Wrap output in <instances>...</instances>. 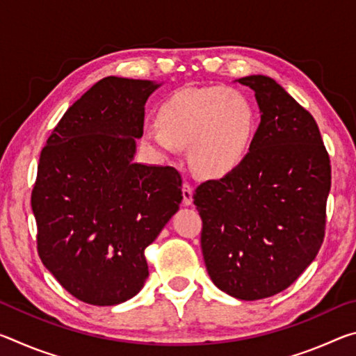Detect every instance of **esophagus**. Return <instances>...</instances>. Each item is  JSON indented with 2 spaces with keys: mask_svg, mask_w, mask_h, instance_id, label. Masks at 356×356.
<instances>
[{
  "mask_svg": "<svg viewBox=\"0 0 356 356\" xmlns=\"http://www.w3.org/2000/svg\"><path fill=\"white\" fill-rule=\"evenodd\" d=\"M182 196H184V206H191L193 204V188L188 184L182 185Z\"/></svg>",
  "mask_w": 356,
  "mask_h": 356,
  "instance_id": "obj_1",
  "label": "esophagus"
}]
</instances>
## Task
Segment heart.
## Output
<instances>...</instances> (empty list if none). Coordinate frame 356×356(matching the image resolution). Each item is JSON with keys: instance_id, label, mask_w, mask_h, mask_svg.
<instances>
[{"instance_id": "heart-1", "label": "heart", "mask_w": 356, "mask_h": 356, "mask_svg": "<svg viewBox=\"0 0 356 356\" xmlns=\"http://www.w3.org/2000/svg\"><path fill=\"white\" fill-rule=\"evenodd\" d=\"M159 124L144 130V144L159 156L188 147L190 163L200 176L226 177L242 166L257 127L252 102L225 86L186 88L161 104Z\"/></svg>"}]
</instances>
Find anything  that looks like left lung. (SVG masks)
Instances as JSON below:
<instances>
[{"label":"left lung","mask_w":356,"mask_h":356,"mask_svg":"<svg viewBox=\"0 0 356 356\" xmlns=\"http://www.w3.org/2000/svg\"><path fill=\"white\" fill-rule=\"evenodd\" d=\"M236 81L254 91L261 124L242 166L193 197L210 280L252 301L284 291L316 259L331 166L314 118L281 84L265 75Z\"/></svg>","instance_id":"1"}]
</instances>
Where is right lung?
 <instances>
[{
	"mask_svg": "<svg viewBox=\"0 0 356 356\" xmlns=\"http://www.w3.org/2000/svg\"><path fill=\"white\" fill-rule=\"evenodd\" d=\"M160 86L104 78L65 111L40 152L31 196L39 256L84 303L113 306L141 291L144 250L182 202L177 170L134 161L144 105Z\"/></svg>",
	"mask_w": 356,
	"mask_h": 356,
	"instance_id": "obj_1",
	"label": "right lung"
}]
</instances>
